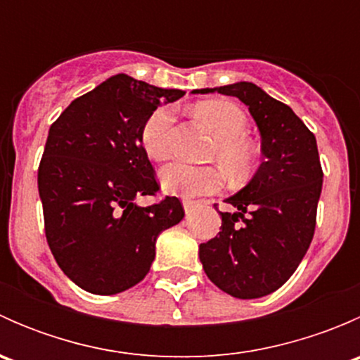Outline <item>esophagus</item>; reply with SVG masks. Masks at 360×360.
Instances as JSON below:
<instances>
[{"instance_id":"obj_1","label":"esophagus","mask_w":360,"mask_h":360,"mask_svg":"<svg viewBox=\"0 0 360 360\" xmlns=\"http://www.w3.org/2000/svg\"><path fill=\"white\" fill-rule=\"evenodd\" d=\"M183 207H184V212H186V216H191V214L197 210V203L195 202H190V200H184L183 202Z\"/></svg>"}]
</instances>
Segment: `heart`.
<instances>
[{
    "label": "heart",
    "mask_w": 360,
    "mask_h": 360,
    "mask_svg": "<svg viewBox=\"0 0 360 360\" xmlns=\"http://www.w3.org/2000/svg\"><path fill=\"white\" fill-rule=\"evenodd\" d=\"M198 118L217 137L214 157L230 174H242L252 163V148L244 139L248 134V118L244 111L226 101H205L195 108ZM174 122L170 108H158L148 116L141 130V143L151 160H163L169 155V132ZM163 191L176 197L195 198L212 193L219 188L221 177L210 167H193L172 162L160 170Z\"/></svg>",
    "instance_id": "heart-1"
}]
</instances>
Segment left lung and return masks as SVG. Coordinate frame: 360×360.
Returning a JSON list of instances; mask_svg holds the SVG:
<instances>
[{"label":"left lung","mask_w":360,"mask_h":360,"mask_svg":"<svg viewBox=\"0 0 360 360\" xmlns=\"http://www.w3.org/2000/svg\"><path fill=\"white\" fill-rule=\"evenodd\" d=\"M223 94L248 106L261 136L264 160L250 181L226 198L221 231L200 244L203 271L221 291L256 300L289 281L315 231L322 169L317 141L288 104L250 82L193 94Z\"/></svg>","instance_id":"obj_1"}]
</instances>
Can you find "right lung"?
<instances>
[{"mask_svg":"<svg viewBox=\"0 0 360 360\" xmlns=\"http://www.w3.org/2000/svg\"><path fill=\"white\" fill-rule=\"evenodd\" d=\"M183 96L115 75L72 101L50 127L38 170L46 242L83 291L110 296L143 281L158 235L184 217L176 197L136 203L158 191L141 143L144 122Z\"/></svg>","mask_w":360,"mask_h":360,"instance_id":"1","label":"right lung"}]
</instances>
